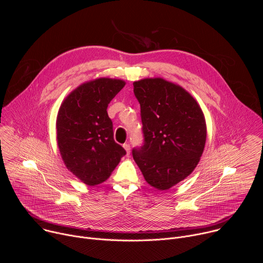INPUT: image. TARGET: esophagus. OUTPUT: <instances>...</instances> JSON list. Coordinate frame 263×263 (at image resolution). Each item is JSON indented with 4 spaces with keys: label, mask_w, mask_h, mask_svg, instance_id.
I'll return each mask as SVG.
<instances>
[{
    "label": "esophagus",
    "mask_w": 263,
    "mask_h": 263,
    "mask_svg": "<svg viewBox=\"0 0 263 263\" xmlns=\"http://www.w3.org/2000/svg\"><path fill=\"white\" fill-rule=\"evenodd\" d=\"M123 146H124V148H125V151H126L127 155H129V154H130V144H129V143H124Z\"/></svg>",
    "instance_id": "esophagus-1"
}]
</instances>
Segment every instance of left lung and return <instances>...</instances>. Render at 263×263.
<instances>
[{"mask_svg": "<svg viewBox=\"0 0 263 263\" xmlns=\"http://www.w3.org/2000/svg\"><path fill=\"white\" fill-rule=\"evenodd\" d=\"M133 89L144 134V144L133 149V158L147 184L167 191L201 159L207 137L203 110L185 88L160 77L135 81Z\"/></svg>", "mask_w": 263, "mask_h": 263, "instance_id": "8db88e82", "label": "left lung"}]
</instances>
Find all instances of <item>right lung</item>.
Returning <instances> with one entry per match:
<instances>
[{
    "label": "right lung",
    "instance_id": "1",
    "mask_svg": "<svg viewBox=\"0 0 263 263\" xmlns=\"http://www.w3.org/2000/svg\"><path fill=\"white\" fill-rule=\"evenodd\" d=\"M126 85L101 77L80 84L62 101L56 119V139L66 168L88 186L105 182L126 151L114 139L107 107Z\"/></svg>",
    "mask_w": 263,
    "mask_h": 263
}]
</instances>
